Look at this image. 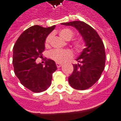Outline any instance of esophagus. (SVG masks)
I'll return each instance as SVG.
<instances>
[{
  "instance_id": "1",
  "label": "esophagus",
  "mask_w": 121,
  "mask_h": 121,
  "mask_svg": "<svg viewBox=\"0 0 121 121\" xmlns=\"http://www.w3.org/2000/svg\"><path fill=\"white\" fill-rule=\"evenodd\" d=\"M56 66H57V68H60V67H62V64H60V63L57 62V63H56Z\"/></svg>"
}]
</instances>
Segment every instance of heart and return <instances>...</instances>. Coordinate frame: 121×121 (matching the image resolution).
Segmentation results:
<instances>
[{
  "mask_svg": "<svg viewBox=\"0 0 121 121\" xmlns=\"http://www.w3.org/2000/svg\"><path fill=\"white\" fill-rule=\"evenodd\" d=\"M59 35L61 38L66 40H70L74 37L73 31L68 28H64L59 31ZM52 38V35H49L47 37L45 42V47H48ZM73 47L76 52H81L85 48V45L81 40H76L73 42ZM49 56L51 59L58 63H62L71 58L73 53L71 51L67 50H54L50 52Z\"/></svg>",
  "mask_w": 121,
  "mask_h": 121,
  "instance_id": "heart-1",
  "label": "heart"
}]
</instances>
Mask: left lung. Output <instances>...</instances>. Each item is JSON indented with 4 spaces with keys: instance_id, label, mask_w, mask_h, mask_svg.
<instances>
[{
    "instance_id": "left-lung-1",
    "label": "left lung",
    "mask_w": 121,
    "mask_h": 121,
    "mask_svg": "<svg viewBox=\"0 0 121 121\" xmlns=\"http://www.w3.org/2000/svg\"><path fill=\"white\" fill-rule=\"evenodd\" d=\"M61 24L75 27L85 42L86 48L76 59L79 64H73V72L68 82L74 89H88L99 80L104 70L106 55L103 42L95 29L85 22L73 21Z\"/></svg>"
}]
</instances>
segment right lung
<instances>
[{"label":"right lung","instance_id":"1","mask_svg":"<svg viewBox=\"0 0 121 121\" xmlns=\"http://www.w3.org/2000/svg\"><path fill=\"white\" fill-rule=\"evenodd\" d=\"M55 25L43 28L34 25L26 29L19 36L13 47L14 71L21 84L34 93H40L50 86L52 74L57 70L54 60H45V65L36 62L43 58L45 40Z\"/></svg>","mask_w":121,"mask_h":121}]
</instances>
